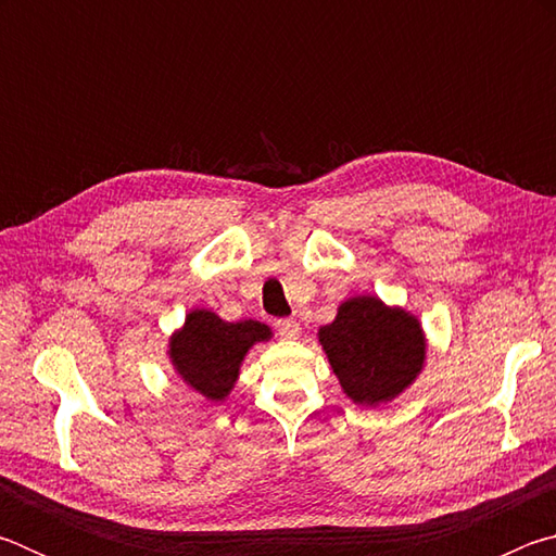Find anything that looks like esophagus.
I'll return each instance as SVG.
<instances>
[{
  "mask_svg": "<svg viewBox=\"0 0 556 556\" xmlns=\"http://www.w3.org/2000/svg\"><path fill=\"white\" fill-rule=\"evenodd\" d=\"M275 328H277V333L281 338H289V341H291V338H299V333H301V328H299L294 318H279Z\"/></svg>",
  "mask_w": 556,
  "mask_h": 556,
  "instance_id": "1",
  "label": "esophagus"
}]
</instances>
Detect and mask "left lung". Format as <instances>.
<instances>
[{"label":"left lung","instance_id":"8db88e82","mask_svg":"<svg viewBox=\"0 0 556 556\" xmlns=\"http://www.w3.org/2000/svg\"><path fill=\"white\" fill-rule=\"evenodd\" d=\"M328 363L348 400L363 407L392 402L419 378L427 338L417 316L378 296H353L318 328Z\"/></svg>","mask_w":556,"mask_h":556}]
</instances>
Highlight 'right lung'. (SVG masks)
Returning a JSON list of instances; mask_svg holds the SVG:
<instances>
[{"label":"right lung","instance_id":"1","mask_svg":"<svg viewBox=\"0 0 556 556\" xmlns=\"http://www.w3.org/2000/svg\"><path fill=\"white\" fill-rule=\"evenodd\" d=\"M271 328L260 321L228 324L208 308H193L168 338V357L178 378L211 402H223L235 388L244 355L269 341Z\"/></svg>","mask_w":556,"mask_h":556}]
</instances>
